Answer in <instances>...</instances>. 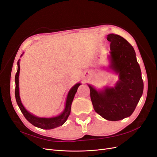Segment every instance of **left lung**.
Instances as JSON below:
<instances>
[{
	"mask_svg": "<svg viewBox=\"0 0 157 157\" xmlns=\"http://www.w3.org/2000/svg\"><path fill=\"white\" fill-rule=\"evenodd\" d=\"M109 68L118 75L114 86L96 90L88 84L95 111L103 118L117 121L130 117L143 94L144 82L135 50L124 38L109 34Z\"/></svg>",
	"mask_w": 157,
	"mask_h": 157,
	"instance_id": "left-lung-1",
	"label": "left lung"
}]
</instances>
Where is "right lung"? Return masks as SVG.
Returning <instances> with one entry per match:
<instances>
[{
  "mask_svg": "<svg viewBox=\"0 0 157 157\" xmlns=\"http://www.w3.org/2000/svg\"><path fill=\"white\" fill-rule=\"evenodd\" d=\"M22 55L23 54H21V56H22ZM20 59H19L17 61V71L15 77V96L17 105L20 107L23 115H24L25 118L31 123V124L34 125L36 127L42 128V129L50 130L63 125L65 122V121L67 120V118L70 115L71 104H72L75 95L77 91L78 88L81 84L77 83L70 89L69 92L67 94V99H66L65 109L61 113L60 115L51 118H42L36 117L34 115H33L30 112L27 111L26 110V109L24 107V106L23 105V104L21 101V99L20 96V90H19V75H20Z\"/></svg>",
  "mask_w": 157,
  "mask_h": 157,
  "instance_id": "1",
  "label": "right lung"
}]
</instances>
